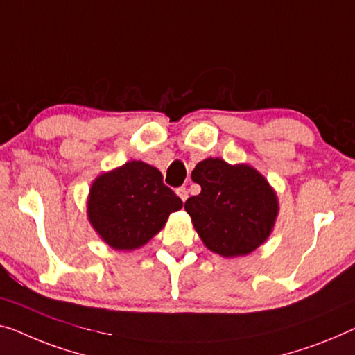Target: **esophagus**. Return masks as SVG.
I'll return each mask as SVG.
<instances>
[{"mask_svg": "<svg viewBox=\"0 0 355 355\" xmlns=\"http://www.w3.org/2000/svg\"><path fill=\"white\" fill-rule=\"evenodd\" d=\"M177 194H178V198L183 200V202H184V200H187V199H188V189H187V188H184V187H182V188H178V189H177Z\"/></svg>", "mask_w": 355, "mask_h": 355, "instance_id": "1", "label": "esophagus"}]
</instances>
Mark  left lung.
Wrapping results in <instances>:
<instances>
[{
  "label": "left lung",
  "instance_id": "obj_1",
  "mask_svg": "<svg viewBox=\"0 0 355 355\" xmlns=\"http://www.w3.org/2000/svg\"><path fill=\"white\" fill-rule=\"evenodd\" d=\"M200 193L184 202L204 245L221 257L247 255L260 247L276 223L277 196L260 172L220 157L200 161L191 173Z\"/></svg>",
  "mask_w": 355,
  "mask_h": 355
}]
</instances>
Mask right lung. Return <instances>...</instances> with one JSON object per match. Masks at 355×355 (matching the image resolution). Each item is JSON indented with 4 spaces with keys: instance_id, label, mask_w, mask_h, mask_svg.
I'll list each match as a JSON object with an SVG mask.
<instances>
[{
    "instance_id": "1",
    "label": "right lung",
    "mask_w": 355,
    "mask_h": 355,
    "mask_svg": "<svg viewBox=\"0 0 355 355\" xmlns=\"http://www.w3.org/2000/svg\"><path fill=\"white\" fill-rule=\"evenodd\" d=\"M182 207V199L164 184L156 167L130 161L94 180L87 216L111 248L135 250L164 228L172 211Z\"/></svg>"
}]
</instances>
